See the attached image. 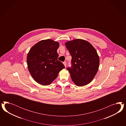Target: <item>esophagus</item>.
<instances>
[{
	"label": "esophagus",
	"instance_id": "esophagus-1",
	"mask_svg": "<svg viewBox=\"0 0 126 126\" xmlns=\"http://www.w3.org/2000/svg\"><path fill=\"white\" fill-rule=\"evenodd\" d=\"M63 64H64V65H65V67H66V62L65 61V62H63Z\"/></svg>",
	"mask_w": 126,
	"mask_h": 126
}]
</instances>
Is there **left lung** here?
<instances>
[{"instance_id": "obj_1", "label": "left lung", "mask_w": 126, "mask_h": 126, "mask_svg": "<svg viewBox=\"0 0 126 126\" xmlns=\"http://www.w3.org/2000/svg\"><path fill=\"white\" fill-rule=\"evenodd\" d=\"M65 45L72 57V67L67 68L72 80L78 86L89 84L99 68V56L95 48L88 41L80 39L68 41Z\"/></svg>"}]
</instances>
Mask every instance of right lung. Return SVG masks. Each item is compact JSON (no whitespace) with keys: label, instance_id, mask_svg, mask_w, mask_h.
<instances>
[{"label":"right lung","instance_id":"obj_1","mask_svg":"<svg viewBox=\"0 0 126 126\" xmlns=\"http://www.w3.org/2000/svg\"><path fill=\"white\" fill-rule=\"evenodd\" d=\"M60 43L52 39L42 40L31 48L27 57L28 70L38 84L48 85L55 80L65 66L58 60Z\"/></svg>","mask_w":126,"mask_h":126}]
</instances>
